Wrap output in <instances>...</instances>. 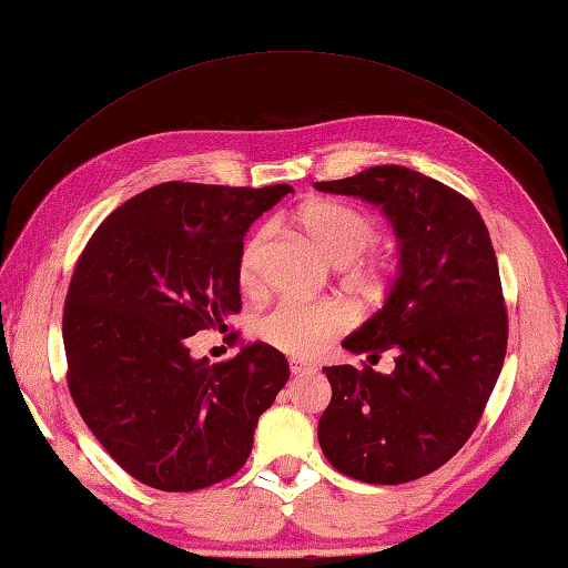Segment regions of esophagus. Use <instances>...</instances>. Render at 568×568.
<instances>
[{
  "mask_svg": "<svg viewBox=\"0 0 568 568\" xmlns=\"http://www.w3.org/2000/svg\"><path fill=\"white\" fill-rule=\"evenodd\" d=\"M313 365L311 363H303V361H291V373H295V376H301V373H311Z\"/></svg>",
  "mask_w": 568,
  "mask_h": 568,
  "instance_id": "1",
  "label": "esophagus"
}]
</instances>
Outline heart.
Listing matches in <instances>:
<instances>
[{
    "instance_id": "obj_1",
    "label": "heart",
    "mask_w": 568,
    "mask_h": 568,
    "mask_svg": "<svg viewBox=\"0 0 568 568\" xmlns=\"http://www.w3.org/2000/svg\"><path fill=\"white\" fill-rule=\"evenodd\" d=\"M295 220L325 261L341 267L358 261L378 237V227L368 215L353 205L333 203V200H321V203L301 207ZM267 235H271L267 227L253 230L243 243V250H240L237 281L243 287H255L261 281V257ZM378 267L381 265L373 261L371 265H365L363 273L376 275L381 273ZM345 325H348V315L338 305H303L283 301L257 321V333L277 351L291 355H313L331 338H335Z\"/></svg>"
}]
</instances>
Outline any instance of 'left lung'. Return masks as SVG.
<instances>
[{
	"instance_id": "left-lung-1",
	"label": "left lung",
	"mask_w": 568,
	"mask_h": 568,
	"mask_svg": "<svg viewBox=\"0 0 568 568\" xmlns=\"http://www.w3.org/2000/svg\"><path fill=\"white\" fill-rule=\"evenodd\" d=\"M315 187L378 205L400 253L383 307L343 341L368 358L390 351L396 368H323L333 398L321 448L345 476L408 484L458 454L501 373L508 318L491 237L468 197L400 165Z\"/></svg>"
}]
</instances>
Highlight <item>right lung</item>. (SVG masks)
Here are the masks:
<instances>
[{"label":"right lung","mask_w":568,"mask_h":568,"mask_svg":"<svg viewBox=\"0 0 568 568\" xmlns=\"http://www.w3.org/2000/svg\"><path fill=\"white\" fill-rule=\"evenodd\" d=\"M287 192L162 182L114 210L82 250L62 315L67 383L94 438L140 484L197 491L237 474L257 418L291 378L267 343L223 363L187 348L243 307V237Z\"/></svg>","instance_id":"1"}]
</instances>
